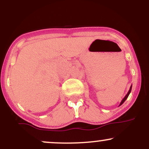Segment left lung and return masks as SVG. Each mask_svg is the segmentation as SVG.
<instances>
[{"label":"left lung","mask_w":149,"mask_h":149,"mask_svg":"<svg viewBox=\"0 0 149 149\" xmlns=\"http://www.w3.org/2000/svg\"><path fill=\"white\" fill-rule=\"evenodd\" d=\"M131 90H132V85H131V86H130V88L129 91H128V92H127V95H125V97H124V98H123V100H122V101H121L120 104V105H119V106L122 105V104H123V103H124V102H125V101L126 100H127V97H128V96H129V95H130V92H131Z\"/></svg>","instance_id":"obj_1"}]
</instances>
